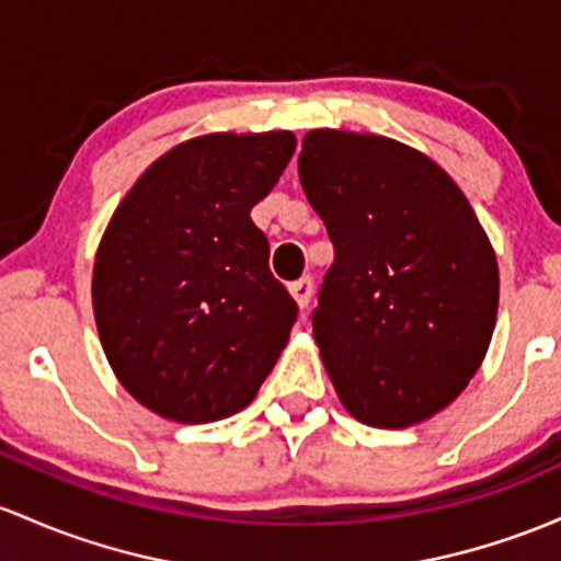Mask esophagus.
Masks as SVG:
<instances>
[{"instance_id": "34e87169", "label": "esophagus", "mask_w": 561, "mask_h": 561, "mask_svg": "<svg viewBox=\"0 0 561 561\" xmlns=\"http://www.w3.org/2000/svg\"><path fill=\"white\" fill-rule=\"evenodd\" d=\"M311 290H313V285H311L309 276H300L298 282H293L290 295L295 298V304H298V309H306V306H309Z\"/></svg>"}]
</instances>
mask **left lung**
<instances>
[{
  "mask_svg": "<svg viewBox=\"0 0 561 561\" xmlns=\"http://www.w3.org/2000/svg\"><path fill=\"white\" fill-rule=\"evenodd\" d=\"M298 172L335 248L311 324L337 399L373 428L428 421L490 348L488 233L434 159L383 135L306 133Z\"/></svg>",
  "mask_w": 561,
  "mask_h": 561,
  "instance_id": "left-lung-1",
  "label": "left lung"
}]
</instances>
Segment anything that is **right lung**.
Segmentation results:
<instances>
[{
  "instance_id": "1",
  "label": "right lung",
  "mask_w": 561,
  "mask_h": 561,
  "mask_svg": "<svg viewBox=\"0 0 561 561\" xmlns=\"http://www.w3.org/2000/svg\"><path fill=\"white\" fill-rule=\"evenodd\" d=\"M293 151L290 130L178 144L103 231L92 266L101 346L130 397L168 421L244 410L290 341L298 306L268 271L250 210Z\"/></svg>"
}]
</instances>
